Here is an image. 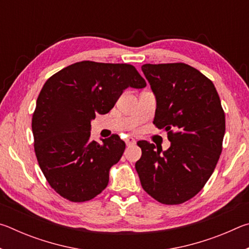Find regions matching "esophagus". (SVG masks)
<instances>
[{"mask_svg":"<svg viewBox=\"0 0 249 249\" xmlns=\"http://www.w3.org/2000/svg\"><path fill=\"white\" fill-rule=\"evenodd\" d=\"M125 142H126V145L129 146V145L136 144V141H135V138H133V137H127V138H126V140H125Z\"/></svg>","mask_w":249,"mask_h":249,"instance_id":"34e87169","label":"esophagus"}]
</instances>
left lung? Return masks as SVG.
Listing matches in <instances>:
<instances>
[{
    "mask_svg": "<svg viewBox=\"0 0 249 249\" xmlns=\"http://www.w3.org/2000/svg\"><path fill=\"white\" fill-rule=\"evenodd\" d=\"M157 100L154 124L165 128L171 145L162 151L140 141L135 168L142 187L162 204H181L204 187L215 169L225 134V114L213 82L193 67L142 66Z\"/></svg>",
    "mask_w": 249,
    "mask_h": 249,
    "instance_id": "obj_1",
    "label": "left lung"
}]
</instances>
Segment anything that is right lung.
I'll return each instance as SVG.
<instances>
[{
    "label": "right lung",
    "instance_id": "right-lung-1",
    "mask_svg": "<svg viewBox=\"0 0 249 249\" xmlns=\"http://www.w3.org/2000/svg\"><path fill=\"white\" fill-rule=\"evenodd\" d=\"M128 87H146L134 66L89 60L66 67L45 82L32 119L34 148L50 187L65 199L89 201L107 188L125 142L116 134L102 144L91 141V121L96 113L111 111Z\"/></svg>",
    "mask_w": 249,
    "mask_h": 249
}]
</instances>
